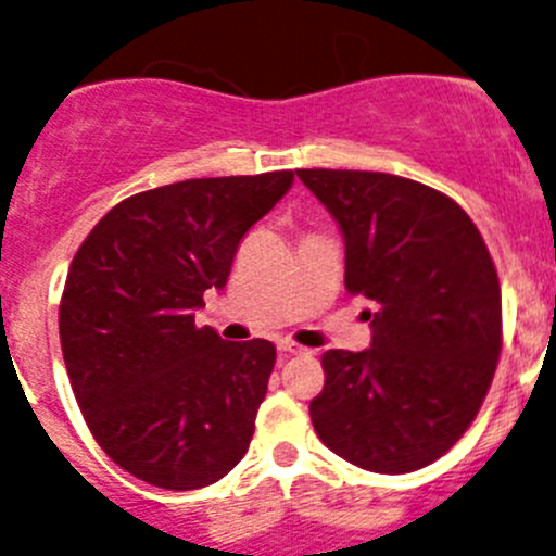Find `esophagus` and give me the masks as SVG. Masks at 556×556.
Instances as JSON below:
<instances>
[{"label": "esophagus", "instance_id": "1", "mask_svg": "<svg viewBox=\"0 0 556 556\" xmlns=\"http://www.w3.org/2000/svg\"><path fill=\"white\" fill-rule=\"evenodd\" d=\"M278 351L286 353V356H305L307 348L296 345V342H291V340H280L278 342Z\"/></svg>", "mask_w": 556, "mask_h": 556}]
</instances>
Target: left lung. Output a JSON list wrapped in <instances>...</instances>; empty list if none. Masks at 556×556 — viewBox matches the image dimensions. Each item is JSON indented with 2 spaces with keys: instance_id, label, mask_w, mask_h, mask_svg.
I'll list each match as a JSON object with an SVG mask.
<instances>
[{
  "instance_id": "left-lung-1",
  "label": "left lung",
  "mask_w": 556,
  "mask_h": 556,
  "mask_svg": "<svg viewBox=\"0 0 556 556\" xmlns=\"http://www.w3.org/2000/svg\"><path fill=\"white\" fill-rule=\"evenodd\" d=\"M345 238V289L377 305L371 348L326 351L311 402L320 442L353 466L406 473L466 433L501 356V283L471 216L420 181L296 170Z\"/></svg>"
}]
</instances>
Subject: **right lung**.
I'll return each instance as SVG.
<instances>
[{
  "mask_svg": "<svg viewBox=\"0 0 556 556\" xmlns=\"http://www.w3.org/2000/svg\"><path fill=\"white\" fill-rule=\"evenodd\" d=\"M294 174L187 179L125 198L90 230L61 296V351L99 447L136 479L198 490L238 466L276 364L194 311Z\"/></svg>",
  "mask_w": 556,
  "mask_h": 556,
  "instance_id": "add662e5",
  "label": "right lung"
}]
</instances>
